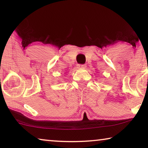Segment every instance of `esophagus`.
I'll list each match as a JSON object with an SVG mask.
<instances>
[{
  "mask_svg": "<svg viewBox=\"0 0 148 148\" xmlns=\"http://www.w3.org/2000/svg\"><path fill=\"white\" fill-rule=\"evenodd\" d=\"M86 67V64H77V68H82L85 69Z\"/></svg>",
  "mask_w": 148,
  "mask_h": 148,
  "instance_id": "obj_1",
  "label": "esophagus"
}]
</instances>
